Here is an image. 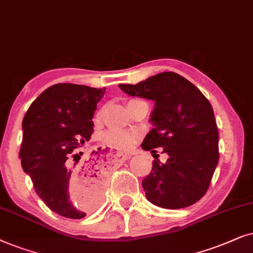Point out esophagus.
I'll return each mask as SVG.
<instances>
[{"instance_id":"esophagus-1","label":"esophagus","mask_w":253,"mask_h":253,"mask_svg":"<svg viewBox=\"0 0 253 253\" xmlns=\"http://www.w3.org/2000/svg\"><path fill=\"white\" fill-rule=\"evenodd\" d=\"M114 157H116L117 161H120V162H124V161L128 160V158H129L128 155L121 153V151H114Z\"/></svg>"}]
</instances>
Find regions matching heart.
<instances>
[{
  "instance_id": "obj_1",
  "label": "heart",
  "mask_w": 253,
  "mask_h": 253,
  "mask_svg": "<svg viewBox=\"0 0 253 253\" xmlns=\"http://www.w3.org/2000/svg\"><path fill=\"white\" fill-rule=\"evenodd\" d=\"M105 109L98 110L96 119L100 120L104 116ZM141 139V134L134 129H107L102 134V141L107 146L120 150H130L136 146Z\"/></svg>"
}]
</instances>
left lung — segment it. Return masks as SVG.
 Masks as SVG:
<instances>
[{
	"instance_id": "8db88e82",
	"label": "left lung",
	"mask_w": 253,
	"mask_h": 253,
	"mask_svg": "<svg viewBox=\"0 0 253 253\" xmlns=\"http://www.w3.org/2000/svg\"><path fill=\"white\" fill-rule=\"evenodd\" d=\"M129 96L155 102L154 128L142 149L163 148L168 161L153 162L143 178L147 199L156 206L178 210L206 194L218 163V130L210 100L194 84L173 72L154 75L136 84H119Z\"/></svg>"
}]
</instances>
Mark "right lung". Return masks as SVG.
Returning a JSON list of instances; mask_svg holds the SVG:
<instances>
[{
  "instance_id": "1",
  "label": "right lung",
  "mask_w": 253,
  "mask_h": 253,
  "mask_svg": "<svg viewBox=\"0 0 253 253\" xmlns=\"http://www.w3.org/2000/svg\"><path fill=\"white\" fill-rule=\"evenodd\" d=\"M105 87L74 83L47 87L30 105L23 119L19 151L23 170L31 176L36 193L54 213L82 218L103 201L106 157L92 151L85 162L76 153L93 133V113ZM83 192L71 198L70 185Z\"/></svg>"
}]
</instances>
